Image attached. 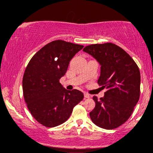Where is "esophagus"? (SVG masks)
<instances>
[{"instance_id":"obj_1","label":"esophagus","mask_w":153,"mask_h":153,"mask_svg":"<svg viewBox=\"0 0 153 153\" xmlns=\"http://www.w3.org/2000/svg\"><path fill=\"white\" fill-rule=\"evenodd\" d=\"M84 97H85V99H89V98H91V95L87 94V93H84Z\"/></svg>"}]
</instances>
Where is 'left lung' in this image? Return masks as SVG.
I'll use <instances>...</instances> for the list:
<instances>
[{
  "instance_id": "8db88e82",
  "label": "left lung",
  "mask_w": 153,
  "mask_h": 153,
  "mask_svg": "<svg viewBox=\"0 0 153 153\" xmlns=\"http://www.w3.org/2000/svg\"><path fill=\"white\" fill-rule=\"evenodd\" d=\"M83 51L101 65L98 83L107 89L100 99L93 97L91 120L103 129H115L130 117L140 99V70L129 54L113 43L88 45Z\"/></svg>"
}]
</instances>
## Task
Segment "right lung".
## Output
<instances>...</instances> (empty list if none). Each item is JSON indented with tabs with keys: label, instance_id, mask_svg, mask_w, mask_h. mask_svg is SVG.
<instances>
[{
	"label": "right lung",
	"instance_id": "obj_1",
	"mask_svg": "<svg viewBox=\"0 0 153 153\" xmlns=\"http://www.w3.org/2000/svg\"><path fill=\"white\" fill-rule=\"evenodd\" d=\"M83 46L55 40L30 59L23 77V94L32 117L47 127L66 122L73 108L83 99L81 91L66 90L59 82L70 61Z\"/></svg>",
	"mask_w": 153,
	"mask_h": 153
}]
</instances>
